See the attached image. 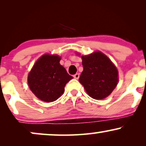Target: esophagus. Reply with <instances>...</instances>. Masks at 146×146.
Returning <instances> with one entry per match:
<instances>
[{
    "mask_svg": "<svg viewBox=\"0 0 146 146\" xmlns=\"http://www.w3.org/2000/svg\"><path fill=\"white\" fill-rule=\"evenodd\" d=\"M73 77H74V78L76 79V80H78L79 78H80V74H79V73H76V74L74 75Z\"/></svg>",
    "mask_w": 146,
    "mask_h": 146,
    "instance_id": "34e87169",
    "label": "esophagus"
}]
</instances>
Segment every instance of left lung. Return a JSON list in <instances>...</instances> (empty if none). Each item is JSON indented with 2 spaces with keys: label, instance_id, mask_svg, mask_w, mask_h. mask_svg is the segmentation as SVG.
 <instances>
[{
  "label": "left lung",
  "instance_id": "obj_1",
  "mask_svg": "<svg viewBox=\"0 0 146 146\" xmlns=\"http://www.w3.org/2000/svg\"><path fill=\"white\" fill-rule=\"evenodd\" d=\"M83 71L79 81L90 97L103 100L109 95L119 81L118 71L111 60L101 51L82 56Z\"/></svg>",
  "mask_w": 146,
  "mask_h": 146
}]
</instances>
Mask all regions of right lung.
Here are the masks:
<instances>
[{
  "label": "right lung",
  "mask_w": 146,
  "mask_h": 146,
  "mask_svg": "<svg viewBox=\"0 0 146 146\" xmlns=\"http://www.w3.org/2000/svg\"><path fill=\"white\" fill-rule=\"evenodd\" d=\"M61 57L44 54L33 65L28 75L29 88L38 99L46 102L58 100L64 91V87L73 78L60 64Z\"/></svg>",
  "instance_id": "right-lung-1"
}]
</instances>
